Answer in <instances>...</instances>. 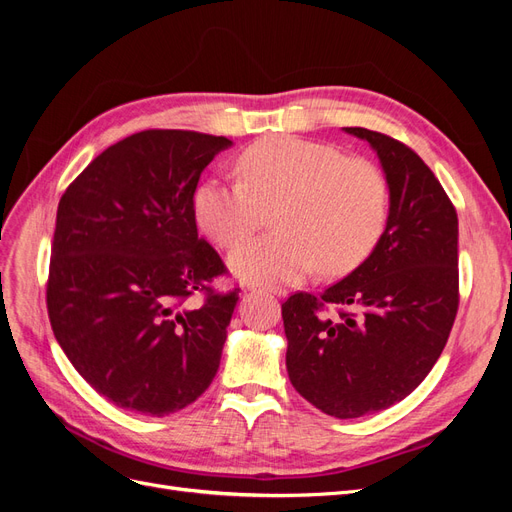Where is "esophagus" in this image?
Masks as SVG:
<instances>
[{"label": "esophagus", "instance_id": "34e87169", "mask_svg": "<svg viewBox=\"0 0 512 512\" xmlns=\"http://www.w3.org/2000/svg\"><path fill=\"white\" fill-rule=\"evenodd\" d=\"M267 292H271V294H275V297H284V290H267Z\"/></svg>", "mask_w": 512, "mask_h": 512}]
</instances>
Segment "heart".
<instances>
[{
  "label": "heart",
  "instance_id": "b5f03b06",
  "mask_svg": "<svg viewBox=\"0 0 512 512\" xmlns=\"http://www.w3.org/2000/svg\"><path fill=\"white\" fill-rule=\"evenodd\" d=\"M241 181L209 177L192 196L198 228L220 247H235L265 222L273 232L243 243L228 258L237 280L252 286L299 282L320 267L346 273L371 254L391 215L382 170L346 158L327 143L271 136L247 147Z\"/></svg>",
  "mask_w": 512,
  "mask_h": 512
}]
</instances>
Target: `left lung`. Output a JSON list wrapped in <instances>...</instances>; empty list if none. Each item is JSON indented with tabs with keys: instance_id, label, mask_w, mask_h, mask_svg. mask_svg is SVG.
Returning a JSON list of instances; mask_svg holds the SVG:
<instances>
[{
	"instance_id": "obj_1",
	"label": "left lung",
	"mask_w": 512,
	"mask_h": 512,
	"mask_svg": "<svg viewBox=\"0 0 512 512\" xmlns=\"http://www.w3.org/2000/svg\"><path fill=\"white\" fill-rule=\"evenodd\" d=\"M344 130L376 151L391 188L389 224L348 277L320 297L292 294L282 318L294 389L324 414L359 418L408 397L440 359L459 305V228L440 181L410 147Z\"/></svg>"
}]
</instances>
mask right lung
<instances>
[{"instance_id": "add662e5", "label": "right lung", "mask_w": 512, "mask_h": 512, "mask_svg": "<svg viewBox=\"0 0 512 512\" xmlns=\"http://www.w3.org/2000/svg\"><path fill=\"white\" fill-rule=\"evenodd\" d=\"M232 141L145 130L104 149L57 207L46 307L61 350L123 410L166 416L218 374L237 290L207 286L224 262L198 237L200 173ZM207 289L203 306L184 305Z\"/></svg>"}]
</instances>
